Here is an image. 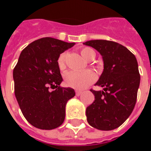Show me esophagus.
<instances>
[{
	"label": "esophagus",
	"mask_w": 151,
	"mask_h": 151,
	"mask_svg": "<svg viewBox=\"0 0 151 151\" xmlns=\"http://www.w3.org/2000/svg\"><path fill=\"white\" fill-rule=\"evenodd\" d=\"M82 91H76V95L77 96H79V95H82Z\"/></svg>",
	"instance_id": "1"
}]
</instances>
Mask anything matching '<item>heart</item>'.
<instances>
[{
    "mask_svg": "<svg viewBox=\"0 0 151 151\" xmlns=\"http://www.w3.org/2000/svg\"><path fill=\"white\" fill-rule=\"evenodd\" d=\"M82 56L87 61H91L95 57V52L91 47H83L80 50ZM67 54L62 52L57 58V65L60 70H65L66 68L65 60ZM95 76L91 70L85 71H69L65 76V83L67 86L76 90H82L94 82Z\"/></svg>",
    "mask_w": 151,
    "mask_h": 151,
    "instance_id": "b5f03b06",
    "label": "heart"
}]
</instances>
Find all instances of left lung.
<instances>
[{"label": "left lung", "instance_id": "left-lung-1", "mask_svg": "<svg viewBox=\"0 0 151 151\" xmlns=\"http://www.w3.org/2000/svg\"><path fill=\"white\" fill-rule=\"evenodd\" d=\"M83 44L101 54L104 68L95 84L104 91L91 90L95 101L86 108L87 121L97 129H115L128 119L136 104L140 85L136 57L127 47L113 41L90 40Z\"/></svg>", "mask_w": 151, "mask_h": 151}]
</instances>
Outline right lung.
I'll use <instances>...</instances> for the list:
<instances>
[{"mask_svg": "<svg viewBox=\"0 0 151 151\" xmlns=\"http://www.w3.org/2000/svg\"><path fill=\"white\" fill-rule=\"evenodd\" d=\"M74 44L42 38L26 47L19 56L13 72L15 97L24 117L35 128L53 129L65 120L66 104L75 91L60 86L63 78L57 58Z\"/></svg>", "mask_w": 151, "mask_h": 151, "instance_id": "1", "label": "right lung"}]
</instances>
